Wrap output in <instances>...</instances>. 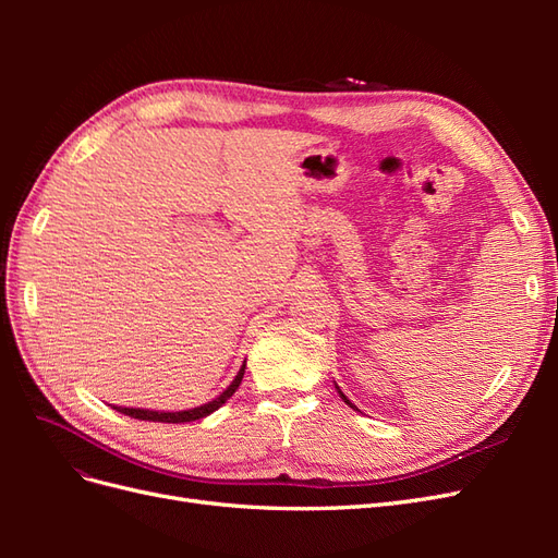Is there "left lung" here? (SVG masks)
<instances>
[{"label":"left lung","instance_id":"1","mask_svg":"<svg viewBox=\"0 0 558 558\" xmlns=\"http://www.w3.org/2000/svg\"><path fill=\"white\" fill-rule=\"evenodd\" d=\"M340 396H342V400H344V402H347V404H349V408H353V404H351V400H349V398H347V396H344V393H342V391H340Z\"/></svg>","mask_w":558,"mask_h":558}]
</instances>
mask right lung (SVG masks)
I'll list each match as a JSON object with an SVG mask.
<instances>
[{
    "label": "right lung",
    "mask_w": 558,
    "mask_h": 558,
    "mask_svg": "<svg viewBox=\"0 0 558 558\" xmlns=\"http://www.w3.org/2000/svg\"><path fill=\"white\" fill-rule=\"evenodd\" d=\"M244 369H246V363L242 365V369L238 373V377L232 379V384L226 388V391L218 396L216 400L207 402V404H199V408L195 410H183V412H154V410H137V408H113L121 414H128L132 418H142V421H162V424H183V421H197L202 416H209L211 412H216L221 404L238 391L240 384H242V377H244Z\"/></svg>",
    "instance_id": "right-lung-1"
}]
</instances>
